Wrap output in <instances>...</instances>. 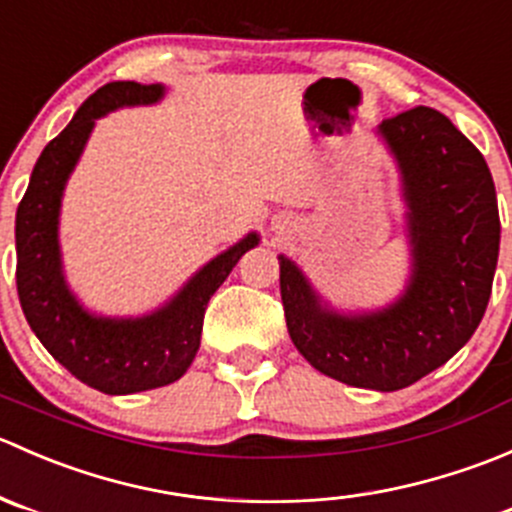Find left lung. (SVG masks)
I'll list each match as a JSON object with an SVG mask.
<instances>
[{
	"instance_id": "left-lung-1",
	"label": "left lung",
	"mask_w": 512,
	"mask_h": 512,
	"mask_svg": "<svg viewBox=\"0 0 512 512\" xmlns=\"http://www.w3.org/2000/svg\"><path fill=\"white\" fill-rule=\"evenodd\" d=\"M396 160L406 203L411 275L391 304L334 309L297 262L280 255L289 337L324 376L356 389L399 391L446 364L478 329L500 247L498 198L480 151L436 108L376 128Z\"/></svg>"
}]
</instances>
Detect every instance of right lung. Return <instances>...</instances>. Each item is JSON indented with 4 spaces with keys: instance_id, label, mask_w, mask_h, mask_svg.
<instances>
[{
    "instance_id": "add662e5",
    "label": "right lung",
    "mask_w": 512,
    "mask_h": 512,
    "mask_svg": "<svg viewBox=\"0 0 512 512\" xmlns=\"http://www.w3.org/2000/svg\"><path fill=\"white\" fill-rule=\"evenodd\" d=\"M163 96V84L113 81L86 98L69 126L41 151L14 225L17 292L29 327L46 352L76 379L111 396L158 389L188 371L200 349L210 297L237 260L260 242L257 232H247L240 242L205 262L168 302L141 317L89 312L71 292L59 245L66 180L84 153L96 118L123 106H151Z\"/></svg>"
}]
</instances>
